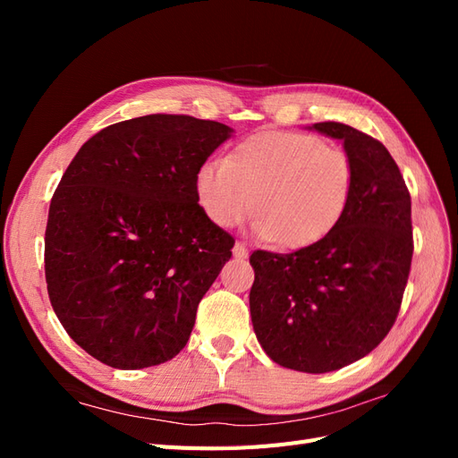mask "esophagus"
I'll return each mask as SVG.
<instances>
[{"label":"esophagus","mask_w":458,"mask_h":458,"mask_svg":"<svg viewBox=\"0 0 458 458\" xmlns=\"http://www.w3.org/2000/svg\"><path fill=\"white\" fill-rule=\"evenodd\" d=\"M233 256L239 258V259L248 258V248H246V244H244V242H237V244H234V246H233Z\"/></svg>","instance_id":"esophagus-1"}]
</instances>
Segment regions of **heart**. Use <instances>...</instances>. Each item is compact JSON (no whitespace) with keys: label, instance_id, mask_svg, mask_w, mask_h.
Segmentation results:
<instances>
[{"label":"heart","instance_id":"b5f03b06","mask_svg":"<svg viewBox=\"0 0 458 458\" xmlns=\"http://www.w3.org/2000/svg\"><path fill=\"white\" fill-rule=\"evenodd\" d=\"M353 185L348 152L296 131H259L195 175L199 206L212 224L234 227L254 208V231L293 250L338 225Z\"/></svg>","mask_w":458,"mask_h":458}]
</instances>
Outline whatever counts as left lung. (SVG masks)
Instances as JSON below:
<instances>
[{
  "label": "left lung",
  "mask_w": 458,
  "mask_h": 458,
  "mask_svg": "<svg viewBox=\"0 0 458 458\" xmlns=\"http://www.w3.org/2000/svg\"><path fill=\"white\" fill-rule=\"evenodd\" d=\"M313 130L344 141L355 170L350 204L318 242L293 254L250 256V315L275 363L321 374L359 361L386 338L414 246L411 195L387 148L340 122H318Z\"/></svg>",
  "instance_id": "8db88e82"
}]
</instances>
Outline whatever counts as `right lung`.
Here are the masks:
<instances>
[{
    "instance_id": "obj_1",
    "label": "right lung",
    "mask_w": 458,
    "mask_h": 458,
    "mask_svg": "<svg viewBox=\"0 0 458 458\" xmlns=\"http://www.w3.org/2000/svg\"><path fill=\"white\" fill-rule=\"evenodd\" d=\"M233 130L185 114L113 123L81 145L49 206L55 315L97 361L135 370L185 348L234 239L200 210L195 175Z\"/></svg>"
}]
</instances>
